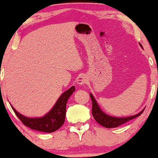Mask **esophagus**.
Returning <instances> with one entry per match:
<instances>
[{"label": "esophagus", "instance_id": "obj_1", "mask_svg": "<svg viewBox=\"0 0 158 158\" xmlns=\"http://www.w3.org/2000/svg\"><path fill=\"white\" fill-rule=\"evenodd\" d=\"M76 82L77 84H78V85H84V84L87 83V77L84 75H80L77 77Z\"/></svg>", "mask_w": 158, "mask_h": 158}]
</instances>
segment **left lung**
Instances as JSON below:
<instances>
[{"mask_svg": "<svg viewBox=\"0 0 158 158\" xmlns=\"http://www.w3.org/2000/svg\"><path fill=\"white\" fill-rule=\"evenodd\" d=\"M140 47H142V48H143L142 46V44L139 43ZM90 96L92 100V114L95 120L99 124H101V126L106 127V128H114V127H117L120 125H122L124 123H126L129 121H130L133 118H135L137 116H139L142 114V112L144 109L142 110V111H140L139 113L137 114H135L134 116H127V117H115V116H112L110 115H108L107 114H106L103 112L102 110L101 109V108L99 107V106L97 103L96 99H95L94 96H93L91 93L90 94Z\"/></svg>", "mask_w": 158, "mask_h": 158, "instance_id": "obj_1", "label": "left lung"}]
</instances>
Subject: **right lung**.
I'll return each mask as SVG.
<instances>
[{
    "label": "right lung",
    "mask_w": 158,
    "mask_h": 158,
    "mask_svg": "<svg viewBox=\"0 0 158 158\" xmlns=\"http://www.w3.org/2000/svg\"><path fill=\"white\" fill-rule=\"evenodd\" d=\"M75 90V86H72L62 94L50 111L42 117L31 118L19 113L14 107H11L16 115L25 126L31 129L43 132L51 133L60 129L64 122L66 115V104L68 98Z\"/></svg>",
    "instance_id": "1"
}]
</instances>
